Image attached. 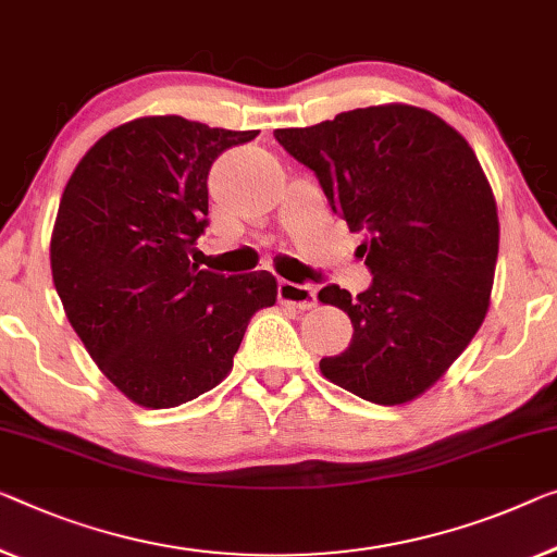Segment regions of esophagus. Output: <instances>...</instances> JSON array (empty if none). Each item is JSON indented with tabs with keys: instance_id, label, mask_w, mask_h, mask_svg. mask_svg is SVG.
<instances>
[{
	"instance_id": "esophagus-1",
	"label": "esophagus",
	"mask_w": 557,
	"mask_h": 557,
	"mask_svg": "<svg viewBox=\"0 0 557 557\" xmlns=\"http://www.w3.org/2000/svg\"><path fill=\"white\" fill-rule=\"evenodd\" d=\"M277 297L280 302L295 305L297 310H310V307L318 305V293H314L312 285H297V282L287 280L277 282Z\"/></svg>"
}]
</instances>
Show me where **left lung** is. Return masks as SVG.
Segmentation results:
<instances>
[{"label":"left lung","mask_w":557,"mask_h":557,"mask_svg":"<svg viewBox=\"0 0 557 557\" xmlns=\"http://www.w3.org/2000/svg\"><path fill=\"white\" fill-rule=\"evenodd\" d=\"M275 139L314 172L350 232H364L370 287L318 295L355 330L345 352L320 360L322 375L377 405L412 400L458 360L491 305L500 225L475 152L410 104L339 112Z\"/></svg>","instance_id":"obj_1"}]
</instances>
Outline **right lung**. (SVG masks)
Returning <instances> with one entry per match:
<instances>
[{
    "mask_svg": "<svg viewBox=\"0 0 557 557\" xmlns=\"http://www.w3.org/2000/svg\"><path fill=\"white\" fill-rule=\"evenodd\" d=\"M257 137L177 114L120 124L66 182L52 277L87 352L143 408H177L227 377L247 322L275 305L268 270L218 275L189 264L207 227V174Z\"/></svg>",
    "mask_w": 557,
    "mask_h": 557,
    "instance_id": "right-lung-1",
    "label": "right lung"
}]
</instances>
